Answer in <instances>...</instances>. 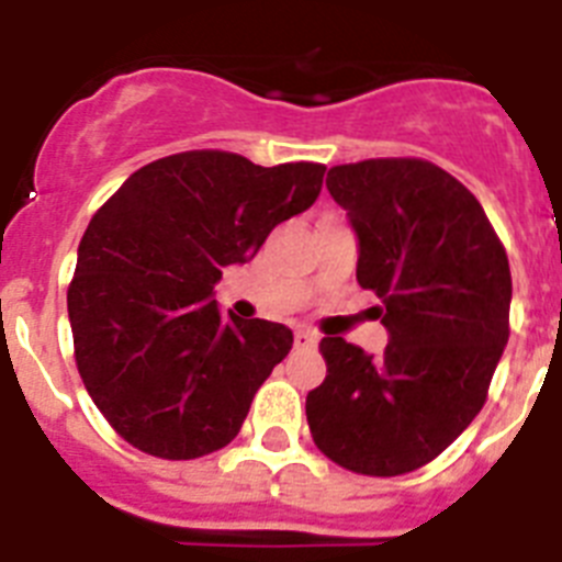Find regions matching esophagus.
<instances>
[{
    "mask_svg": "<svg viewBox=\"0 0 562 562\" xmlns=\"http://www.w3.org/2000/svg\"><path fill=\"white\" fill-rule=\"evenodd\" d=\"M294 345H296V348H305V350L316 348V345H319V334H314V330H305V328L296 330Z\"/></svg>",
    "mask_w": 562,
    "mask_h": 562,
    "instance_id": "34e87169",
    "label": "esophagus"
}]
</instances>
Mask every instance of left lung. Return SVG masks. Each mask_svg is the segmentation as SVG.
Masks as SVG:
<instances>
[{
  "label": "left lung",
  "mask_w": 562,
  "mask_h": 562,
  "mask_svg": "<svg viewBox=\"0 0 562 562\" xmlns=\"http://www.w3.org/2000/svg\"><path fill=\"white\" fill-rule=\"evenodd\" d=\"M325 183L359 237L356 280L382 300L390 341L368 356L325 336L328 375L305 416L339 467L404 475L441 456L484 407L509 339V257L475 194L429 160L341 164Z\"/></svg>",
  "instance_id": "8db88e82"
}]
</instances>
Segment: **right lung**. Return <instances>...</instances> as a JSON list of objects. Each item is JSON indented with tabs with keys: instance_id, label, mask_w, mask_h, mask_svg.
<instances>
[{
	"instance_id": "1",
	"label": "right lung",
	"mask_w": 562,
	"mask_h": 562,
	"mask_svg": "<svg viewBox=\"0 0 562 562\" xmlns=\"http://www.w3.org/2000/svg\"><path fill=\"white\" fill-rule=\"evenodd\" d=\"M325 166L192 149L140 166L92 214L67 288L76 368L124 441L166 461L223 450L294 345L223 316L214 282L319 198Z\"/></svg>"
}]
</instances>
